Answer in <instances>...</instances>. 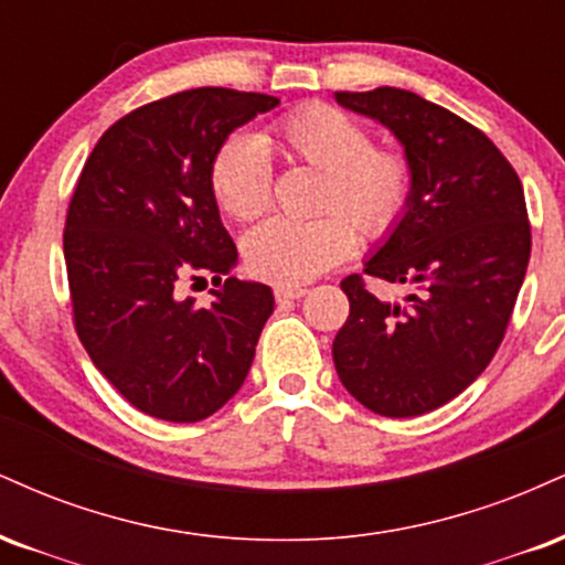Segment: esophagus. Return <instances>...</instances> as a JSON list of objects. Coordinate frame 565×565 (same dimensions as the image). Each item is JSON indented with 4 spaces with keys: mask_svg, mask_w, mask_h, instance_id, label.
Masks as SVG:
<instances>
[{
    "mask_svg": "<svg viewBox=\"0 0 565 565\" xmlns=\"http://www.w3.org/2000/svg\"><path fill=\"white\" fill-rule=\"evenodd\" d=\"M309 290L301 285H275V298L277 301H290V298H303Z\"/></svg>",
    "mask_w": 565,
    "mask_h": 565,
    "instance_id": "esophagus-1",
    "label": "esophagus"
}]
</instances>
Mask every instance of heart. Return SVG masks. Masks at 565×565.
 Segmentation results:
<instances>
[{
	"mask_svg": "<svg viewBox=\"0 0 565 565\" xmlns=\"http://www.w3.org/2000/svg\"><path fill=\"white\" fill-rule=\"evenodd\" d=\"M267 150L322 171L320 211L315 222L269 218L245 237V264L275 282H307L343 262L362 235L381 237L399 222L409 198V166L399 152L373 148L367 129L349 113L309 103L280 118L269 131L230 137L211 163V192L218 209L237 222L267 211L271 171ZM341 210V215H330Z\"/></svg>",
	"mask_w": 565,
	"mask_h": 565,
	"instance_id": "obj_1",
	"label": "heart"
}]
</instances>
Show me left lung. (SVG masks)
Instances as JSON below:
<instances>
[{"label":"left lung","mask_w":565,"mask_h":565,"mask_svg":"<svg viewBox=\"0 0 565 565\" xmlns=\"http://www.w3.org/2000/svg\"><path fill=\"white\" fill-rule=\"evenodd\" d=\"M335 103L399 139L409 198L364 271L413 285L381 301L349 275L338 377L383 417H415L462 394L492 362L532 254L521 179L483 131L396 86L335 92Z\"/></svg>","instance_id":"1"}]
</instances>
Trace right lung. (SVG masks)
<instances>
[{
  "instance_id": "add662e5",
  "label": "right lung",
  "mask_w": 565,
  "mask_h": 565,
  "mask_svg": "<svg viewBox=\"0 0 565 565\" xmlns=\"http://www.w3.org/2000/svg\"><path fill=\"white\" fill-rule=\"evenodd\" d=\"M258 92L203 86L131 110L86 158L65 218L73 320L86 354L139 413L198 423L243 386L275 311L264 282L237 280L211 163L243 124L277 108ZM214 274L211 308L178 298Z\"/></svg>"
}]
</instances>
